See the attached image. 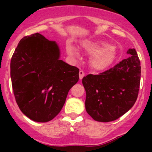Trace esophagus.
<instances>
[{
	"label": "esophagus",
	"mask_w": 152,
	"mask_h": 152,
	"mask_svg": "<svg viewBox=\"0 0 152 152\" xmlns=\"http://www.w3.org/2000/svg\"><path fill=\"white\" fill-rule=\"evenodd\" d=\"M84 77V72L80 70V72H79V78H80V80H81Z\"/></svg>",
	"instance_id": "esophagus-1"
}]
</instances>
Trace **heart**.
I'll return each mask as SVG.
<instances>
[{
	"label": "heart",
	"instance_id": "obj_1",
	"mask_svg": "<svg viewBox=\"0 0 152 152\" xmlns=\"http://www.w3.org/2000/svg\"><path fill=\"white\" fill-rule=\"evenodd\" d=\"M82 49L91 55L90 64L95 71H103L108 68L115 58V50L107 42L102 41H85L81 44ZM67 51L71 56H77V49L72 44H68Z\"/></svg>",
	"mask_w": 152,
	"mask_h": 152
}]
</instances>
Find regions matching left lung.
<instances>
[{
	"instance_id": "1",
	"label": "left lung",
	"mask_w": 152,
	"mask_h": 152,
	"mask_svg": "<svg viewBox=\"0 0 152 152\" xmlns=\"http://www.w3.org/2000/svg\"><path fill=\"white\" fill-rule=\"evenodd\" d=\"M113 68L82 79L86 91V111L98 122L114 121L133 107L141 79L140 60L135 49Z\"/></svg>"
}]
</instances>
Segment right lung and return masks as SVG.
<instances>
[{
  "label": "right lung",
  "mask_w": 152,
  "mask_h": 152,
  "mask_svg": "<svg viewBox=\"0 0 152 152\" xmlns=\"http://www.w3.org/2000/svg\"><path fill=\"white\" fill-rule=\"evenodd\" d=\"M13 94L24 115L45 123L59 113L69 90L79 80V69L60 60L55 41L40 33L20 41L10 61Z\"/></svg>",
  "instance_id": "obj_1"
}]
</instances>
